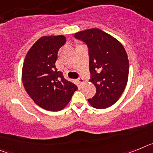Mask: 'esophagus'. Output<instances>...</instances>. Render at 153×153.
Masks as SVG:
<instances>
[{"mask_svg":"<svg viewBox=\"0 0 153 153\" xmlns=\"http://www.w3.org/2000/svg\"><path fill=\"white\" fill-rule=\"evenodd\" d=\"M78 81H79V82L81 83V84H83V83H85L84 79H83V78H82V77H79V79H78Z\"/></svg>","mask_w":153,"mask_h":153,"instance_id":"esophagus-1","label":"esophagus"}]
</instances>
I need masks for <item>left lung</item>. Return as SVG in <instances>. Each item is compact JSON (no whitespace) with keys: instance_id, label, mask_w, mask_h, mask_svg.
I'll list each match as a JSON object with an SVG mask.
<instances>
[{"instance_id":"1","label":"left lung","mask_w":153,"mask_h":153,"mask_svg":"<svg viewBox=\"0 0 153 153\" xmlns=\"http://www.w3.org/2000/svg\"><path fill=\"white\" fill-rule=\"evenodd\" d=\"M74 36L89 49L90 82L97 93L88 102L96 109L113 106L123 93L129 76V60L123 46L98 28L80 31Z\"/></svg>"}]
</instances>
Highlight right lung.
Wrapping results in <instances>:
<instances>
[{
  "instance_id": "obj_1",
  "label": "right lung",
  "mask_w": 153,
  "mask_h": 153,
  "mask_svg": "<svg viewBox=\"0 0 153 153\" xmlns=\"http://www.w3.org/2000/svg\"><path fill=\"white\" fill-rule=\"evenodd\" d=\"M65 43L63 35L42 36L29 50L23 64L24 89L36 105L49 111L63 109L77 90L55 66L58 51Z\"/></svg>"
}]
</instances>
